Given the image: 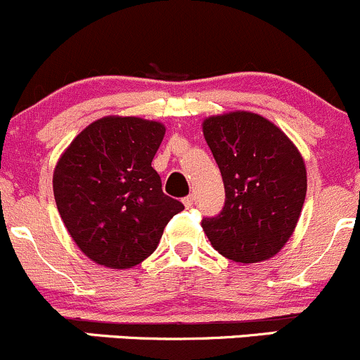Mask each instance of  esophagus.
<instances>
[{"label":"esophagus","instance_id":"34e87169","mask_svg":"<svg viewBox=\"0 0 360 360\" xmlns=\"http://www.w3.org/2000/svg\"><path fill=\"white\" fill-rule=\"evenodd\" d=\"M184 205L187 206V208H191V206L194 205V195H187V198H184Z\"/></svg>","mask_w":360,"mask_h":360}]
</instances>
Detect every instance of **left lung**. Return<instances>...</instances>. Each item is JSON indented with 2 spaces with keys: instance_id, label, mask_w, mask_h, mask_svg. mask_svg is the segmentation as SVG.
Instances as JSON below:
<instances>
[{
  "instance_id": "left-lung-1",
  "label": "left lung",
  "mask_w": 360,
  "mask_h": 360,
  "mask_svg": "<svg viewBox=\"0 0 360 360\" xmlns=\"http://www.w3.org/2000/svg\"><path fill=\"white\" fill-rule=\"evenodd\" d=\"M222 173L226 202L205 217L213 248L234 262L266 261L296 229L306 198V168L292 141L257 113L233 112L202 124Z\"/></svg>"
}]
</instances>
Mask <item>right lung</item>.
I'll return each instance as SVG.
<instances>
[{"instance_id": "add662e5", "label": "right lung", "mask_w": 360, "mask_h": 360, "mask_svg": "<svg viewBox=\"0 0 360 360\" xmlns=\"http://www.w3.org/2000/svg\"><path fill=\"white\" fill-rule=\"evenodd\" d=\"M165 126L105 117L85 127L54 172V198L68 233L98 264L126 269L158 248L166 224L184 210L162 192L152 159Z\"/></svg>"}]
</instances>
